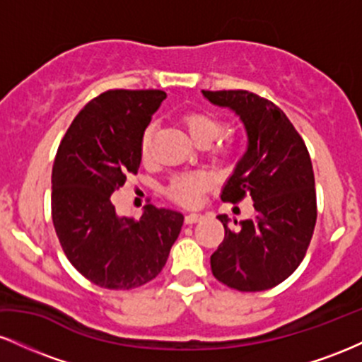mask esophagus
I'll return each instance as SVG.
<instances>
[{
    "mask_svg": "<svg viewBox=\"0 0 362 362\" xmlns=\"http://www.w3.org/2000/svg\"><path fill=\"white\" fill-rule=\"evenodd\" d=\"M202 218H204V216H202V214H199V213H190V214L185 216V223H187V224H194V223L201 221Z\"/></svg>",
    "mask_w": 362,
    "mask_h": 362,
    "instance_id": "esophagus-1",
    "label": "esophagus"
}]
</instances>
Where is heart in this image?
Wrapping results in <instances>:
<instances>
[{
	"label": "heart",
	"mask_w": 362,
	"mask_h": 362,
	"mask_svg": "<svg viewBox=\"0 0 362 362\" xmlns=\"http://www.w3.org/2000/svg\"><path fill=\"white\" fill-rule=\"evenodd\" d=\"M182 124H184L187 134L199 146H206L213 140L211 145L214 156L226 160V158L235 156L236 141L231 134H221L224 129V122L213 112L204 109L189 110L182 115ZM155 127L148 126L141 134L139 141V155L144 161L149 158V149H151V138ZM213 185V177L206 172H190L180 173L170 180L167 187V195L177 204L185 207H195L202 202V197Z\"/></svg>",
	"instance_id": "b5f03b06"
}]
</instances>
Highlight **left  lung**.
<instances>
[{
	"instance_id": "obj_1",
	"label": "left lung",
	"mask_w": 362,
	"mask_h": 362,
	"mask_svg": "<svg viewBox=\"0 0 362 362\" xmlns=\"http://www.w3.org/2000/svg\"><path fill=\"white\" fill-rule=\"evenodd\" d=\"M211 103L238 115L248 148L228 178L221 199L250 197L255 214L235 221L219 214L224 240L211 255L213 276L228 288L255 293L281 284L298 269L317 223V192L310 153L276 103L247 90H202Z\"/></svg>"
}]
</instances>
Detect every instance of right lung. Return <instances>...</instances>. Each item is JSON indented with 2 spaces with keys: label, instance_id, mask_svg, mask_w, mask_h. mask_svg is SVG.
I'll use <instances>...</instances> for the list:
<instances>
[{
  "label": "right lung",
  "instance_id": "add662e5",
  "mask_svg": "<svg viewBox=\"0 0 362 362\" xmlns=\"http://www.w3.org/2000/svg\"><path fill=\"white\" fill-rule=\"evenodd\" d=\"M167 93L109 90L86 103L66 131L52 167V223L68 260L105 289H134L167 264L184 216L146 206L119 218L110 195L138 173L139 141Z\"/></svg>",
  "mask_w": 362,
  "mask_h": 362
}]
</instances>
